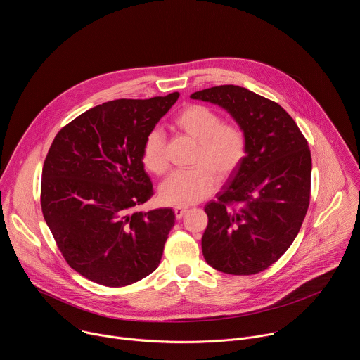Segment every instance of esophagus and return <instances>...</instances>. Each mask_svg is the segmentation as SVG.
I'll return each instance as SVG.
<instances>
[{"mask_svg": "<svg viewBox=\"0 0 360 360\" xmlns=\"http://www.w3.org/2000/svg\"><path fill=\"white\" fill-rule=\"evenodd\" d=\"M186 212H188V208H184V207L175 208V217H176V219H181Z\"/></svg>", "mask_w": 360, "mask_h": 360, "instance_id": "1", "label": "esophagus"}]
</instances>
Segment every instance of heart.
Masks as SVG:
<instances>
[{
    "mask_svg": "<svg viewBox=\"0 0 360 360\" xmlns=\"http://www.w3.org/2000/svg\"><path fill=\"white\" fill-rule=\"evenodd\" d=\"M174 127L189 139L198 142L192 171L175 172L160 186V199L169 207H189L208 198L219 179L229 178L240 165L246 153V138L235 124L205 105L184 107L174 118ZM143 167L155 175L168 169L167 143L160 129H150L142 143Z\"/></svg>",
    "mask_w": 360,
    "mask_h": 360,
    "instance_id": "obj_1",
    "label": "heart"
}]
</instances>
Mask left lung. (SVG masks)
<instances>
[{
	"label": "left lung",
	"instance_id": "obj_1",
	"mask_svg": "<svg viewBox=\"0 0 360 360\" xmlns=\"http://www.w3.org/2000/svg\"><path fill=\"white\" fill-rule=\"evenodd\" d=\"M191 98L225 110L246 138L243 161L218 199L205 205L203 258L224 274H259L288 250L302 226L311 198V150L279 104L246 88L212 86Z\"/></svg>",
	"mask_w": 360,
	"mask_h": 360
}]
</instances>
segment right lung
I'll list each match as a JSON object with an SVG mask.
<instances>
[{
    "label": "right lung",
    "mask_w": 360,
    "mask_h": 360,
    "mask_svg": "<svg viewBox=\"0 0 360 360\" xmlns=\"http://www.w3.org/2000/svg\"><path fill=\"white\" fill-rule=\"evenodd\" d=\"M178 98L174 92L104 102L64 127L48 150L44 219L68 265L95 283L127 286L161 262L174 211L134 208L152 196L143 139Z\"/></svg>",
    "instance_id": "add662e5"
}]
</instances>
